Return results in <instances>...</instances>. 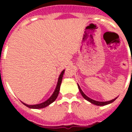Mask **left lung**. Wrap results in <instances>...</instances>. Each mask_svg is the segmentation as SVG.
<instances>
[{
    "instance_id": "8db88e82",
    "label": "left lung",
    "mask_w": 132,
    "mask_h": 132,
    "mask_svg": "<svg viewBox=\"0 0 132 132\" xmlns=\"http://www.w3.org/2000/svg\"><path fill=\"white\" fill-rule=\"evenodd\" d=\"M78 85V88H79V91H80V94H81V95L82 96V97L84 98L85 99V100H87V101H88L89 102H90V103L93 104H94V105H96V106H106V105H108V104H111L113 102H114L115 100H116V98H117L118 97L112 99V100H111V101H105V102H100V101H94V100H93V99L90 98L88 97V96L86 95V94H85V93H83V91H82V90H81V88H80V86L79 85V84H77Z\"/></svg>"
}]
</instances>
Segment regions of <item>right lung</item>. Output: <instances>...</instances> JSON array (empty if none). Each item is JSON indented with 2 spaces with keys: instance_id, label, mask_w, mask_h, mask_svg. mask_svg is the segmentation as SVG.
Instances as JSON below:
<instances>
[{
  "instance_id": "right-lung-1",
  "label": "right lung",
  "mask_w": 132,
  "mask_h": 132,
  "mask_svg": "<svg viewBox=\"0 0 132 132\" xmlns=\"http://www.w3.org/2000/svg\"><path fill=\"white\" fill-rule=\"evenodd\" d=\"M65 73V69L63 70L62 72L61 73L60 75H59V78H58L57 82V85H56V87L54 90V92L53 93V94H52V96H50L47 101H44V102H42V103L37 104H27L22 102L23 104L26 106L28 107L29 108H31V109H41V108H45V107L48 106L50 104H51L52 103H53L56 100V98H57L58 94H59V90H60V86L61 84V81H62L63 76V74Z\"/></svg>"
}]
</instances>
